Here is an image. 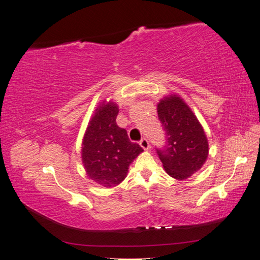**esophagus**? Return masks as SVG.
I'll list each match as a JSON object with an SVG mask.
<instances>
[{"label":"esophagus","instance_id":"obj_1","mask_svg":"<svg viewBox=\"0 0 260 260\" xmlns=\"http://www.w3.org/2000/svg\"><path fill=\"white\" fill-rule=\"evenodd\" d=\"M140 145H141V147L144 149V151H148V149H149V143H148V141L145 138H143L142 140H141Z\"/></svg>","mask_w":260,"mask_h":260}]
</instances>
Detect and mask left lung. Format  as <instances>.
<instances>
[{
	"label": "left lung",
	"mask_w": 260,
	"mask_h": 260,
	"mask_svg": "<svg viewBox=\"0 0 260 260\" xmlns=\"http://www.w3.org/2000/svg\"><path fill=\"white\" fill-rule=\"evenodd\" d=\"M157 113L166 132L167 144L157 154L167 174L176 180H185L206 162L209 145L198 117L177 94L162 98Z\"/></svg>",
	"instance_id": "left-lung-1"
}]
</instances>
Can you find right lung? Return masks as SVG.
Instances as JSON below:
<instances>
[{
	"label": "right lung",
	"instance_id": "add662e5",
	"mask_svg": "<svg viewBox=\"0 0 260 260\" xmlns=\"http://www.w3.org/2000/svg\"><path fill=\"white\" fill-rule=\"evenodd\" d=\"M118 112L114 101L100 102L82 139L81 159L86 176L108 188L122 182L130 164L143 152L129 140L127 131L117 125Z\"/></svg>",
	"mask_w": 260,
	"mask_h": 260
}]
</instances>
